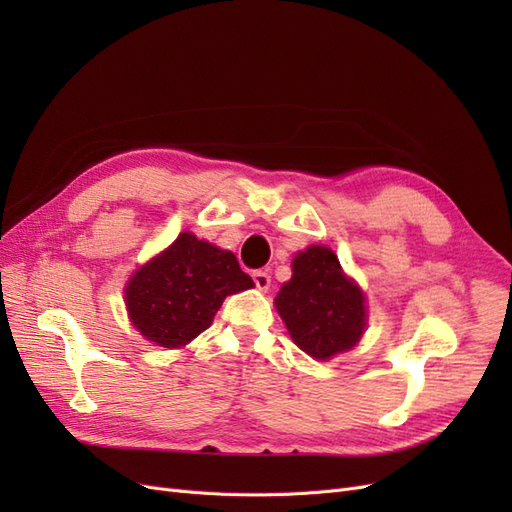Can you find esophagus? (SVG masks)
Returning a JSON list of instances; mask_svg holds the SVG:
<instances>
[{
	"label": "esophagus",
	"mask_w": 512,
	"mask_h": 512,
	"mask_svg": "<svg viewBox=\"0 0 512 512\" xmlns=\"http://www.w3.org/2000/svg\"><path fill=\"white\" fill-rule=\"evenodd\" d=\"M252 280H254L256 288L262 290V292H267L269 286H271V275H269L267 271H262V269H258V271L252 273Z\"/></svg>",
	"instance_id": "34e87169"
}]
</instances>
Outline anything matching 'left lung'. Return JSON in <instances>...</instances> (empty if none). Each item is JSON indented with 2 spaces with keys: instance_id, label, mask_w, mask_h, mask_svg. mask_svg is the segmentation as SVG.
I'll return each instance as SVG.
<instances>
[{
  "instance_id": "left-lung-1",
  "label": "left lung",
  "mask_w": 512,
  "mask_h": 512,
  "mask_svg": "<svg viewBox=\"0 0 512 512\" xmlns=\"http://www.w3.org/2000/svg\"><path fill=\"white\" fill-rule=\"evenodd\" d=\"M275 307L303 352L314 359L350 350L365 331V297L329 247L312 245L292 260V280Z\"/></svg>"
}]
</instances>
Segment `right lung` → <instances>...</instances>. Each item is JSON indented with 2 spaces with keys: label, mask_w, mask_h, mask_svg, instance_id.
<instances>
[{
  "label": "right lung",
  "mask_w": 512,
  "mask_h": 512,
  "mask_svg": "<svg viewBox=\"0 0 512 512\" xmlns=\"http://www.w3.org/2000/svg\"><path fill=\"white\" fill-rule=\"evenodd\" d=\"M232 252L183 232L126 288L130 320L149 342L181 348L203 333L228 294L252 288Z\"/></svg>",
  "instance_id": "add662e5"
}]
</instances>
